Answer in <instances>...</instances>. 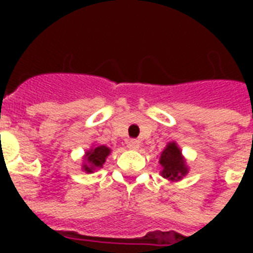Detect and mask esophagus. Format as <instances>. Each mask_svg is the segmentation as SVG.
<instances>
[{
	"label": "esophagus",
	"instance_id": "esophagus-1",
	"mask_svg": "<svg viewBox=\"0 0 253 253\" xmlns=\"http://www.w3.org/2000/svg\"><path fill=\"white\" fill-rule=\"evenodd\" d=\"M127 147L130 148V150H138L139 147H140V142L139 140H136V139H131L130 142L127 143Z\"/></svg>",
	"mask_w": 253,
	"mask_h": 253
}]
</instances>
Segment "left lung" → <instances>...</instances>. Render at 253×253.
I'll return each mask as SVG.
<instances>
[{
    "instance_id": "1",
    "label": "left lung",
    "mask_w": 253,
    "mask_h": 253,
    "mask_svg": "<svg viewBox=\"0 0 253 253\" xmlns=\"http://www.w3.org/2000/svg\"><path fill=\"white\" fill-rule=\"evenodd\" d=\"M159 163L162 164V176L170 181H178L188 173V166L181 155L180 147L174 142L168 143L166 150L162 152Z\"/></svg>"
}]
</instances>
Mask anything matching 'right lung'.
Wrapping results in <instances>:
<instances>
[{
	"mask_svg": "<svg viewBox=\"0 0 253 253\" xmlns=\"http://www.w3.org/2000/svg\"><path fill=\"white\" fill-rule=\"evenodd\" d=\"M110 148L106 146H98L94 148H90L85 154V164L83 166L86 173H93V170L98 168H102V166L106 162V158L110 154Z\"/></svg>",
	"mask_w": 253,
	"mask_h": 253,
	"instance_id": "add662e5",
	"label": "right lung"
}]
</instances>
